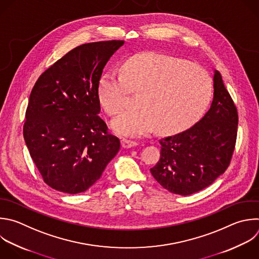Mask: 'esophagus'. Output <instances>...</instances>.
<instances>
[{
	"instance_id": "1",
	"label": "esophagus",
	"mask_w": 259,
	"mask_h": 259,
	"mask_svg": "<svg viewBox=\"0 0 259 259\" xmlns=\"http://www.w3.org/2000/svg\"><path fill=\"white\" fill-rule=\"evenodd\" d=\"M138 145L137 141H133V140H129V139H122V146L124 148H130L133 146Z\"/></svg>"
}]
</instances>
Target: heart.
I'll return each mask as SVG.
<instances>
[{
	"instance_id": "heart-1",
	"label": "heart",
	"mask_w": 259,
	"mask_h": 259,
	"mask_svg": "<svg viewBox=\"0 0 259 259\" xmlns=\"http://www.w3.org/2000/svg\"><path fill=\"white\" fill-rule=\"evenodd\" d=\"M129 93L139 95L138 110L113 121L117 134L139 137L155 128L171 134L200 119L211 101L212 81L205 69L186 60L143 53L127 59L121 74L108 72L101 77L98 99L102 110L110 117L118 115L126 107Z\"/></svg>"
}]
</instances>
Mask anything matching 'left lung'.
I'll list each match as a JSON object with an SVG mask.
<instances>
[{
    "mask_svg": "<svg viewBox=\"0 0 259 259\" xmlns=\"http://www.w3.org/2000/svg\"><path fill=\"white\" fill-rule=\"evenodd\" d=\"M213 89L210 109L195 125L159 140L160 157L150 173L174 194L186 196L204 189L225 173L231 162L238 112L218 70Z\"/></svg>",
    "mask_w": 259,
    "mask_h": 259,
    "instance_id": "8db88e82",
    "label": "left lung"
}]
</instances>
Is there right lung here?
<instances>
[{
	"label": "right lung",
	"mask_w": 259,
	"mask_h": 259,
	"mask_svg": "<svg viewBox=\"0 0 259 259\" xmlns=\"http://www.w3.org/2000/svg\"><path fill=\"white\" fill-rule=\"evenodd\" d=\"M123 45L106 40L76 47L33 86L23 136L44 182L57 191H86L120 150V139L99 116L98 86L110 58Z\"/></svg>",
	"instance_id": "add662e5"
}]
</instances>
